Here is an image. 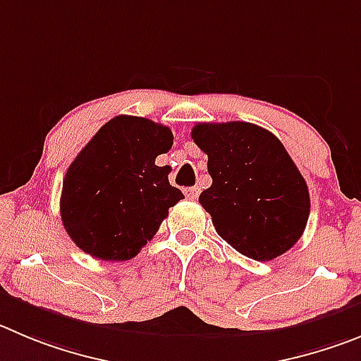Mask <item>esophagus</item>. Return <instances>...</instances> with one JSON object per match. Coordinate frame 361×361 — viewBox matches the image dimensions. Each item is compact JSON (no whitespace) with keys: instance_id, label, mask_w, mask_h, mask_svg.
Instances as JSON below:
<instances>
[{"instance_id":"esophagus-1","label":"esophagus","mask_w":361,"mask_h":361,"mask_svg":"<svg viewBox=\"0 0 361 361\" xmlns=\"http://www.w3.org/2000/svg\"><path fill=\"white\" fill-rule=\"evenodd\" d=\"M185 194H187V197H190V200H196L197 196H200V187H190L185 190Z\"/></svg>"}]
</instances>
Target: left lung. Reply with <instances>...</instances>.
<instances>
[{
  "label": "left lung",
  "mask_w": 361,
  "mask_h": 361,
  "mask_svg": "<svg viewBox=\"0 0 361 361\" xmlns=\"http://www.w3.org/2000/svg\"><path fill=\"white\" fill-rule=\"evenodd\" d=\"M192 139L208 154L212 185L200 203L215 231L244 257L269 262L301 238L308 185L276 135L242 121L200 123Z\"/></svg>",
  "instance_id": "left-lung-1"
}]
</instances>
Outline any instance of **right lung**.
Listing matches in <instances>:
<instances>
[{
  "instance_id": "add662e5",
  "label": "right lung",
  "mask_w": 361,
  "mask_h": 361,
  "mask_svg": "<svg viewBox=\"0 0 361 361\" xmlns=\"http://www.w3.org/2000/svg\"><path fill=\"white\" fill-rule=\"evenodd\" d=\"M173 131L144 117L117 116L99 128L67 169L60 217L71 240L99 260H131L183 200L171 169L154 164Z\"/></svg>"
}]
</instances>
